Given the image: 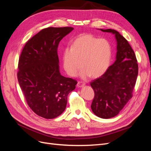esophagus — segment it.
<instances>
[{"instance_id":"1","label":"esophagus","mask_w":151,"mask_h":151,"mask_svg":"<svg viewBox=\"0 0 151 151\" xmlns=\"http://www.w3.org/2000/svg\"><path fill=\"white\" fill-rule=\"evenodd\" d=\"M85 86V84L84 83H83V82H78L77 84V88H83V87H84Z\"/></svg>"}]
</instances>
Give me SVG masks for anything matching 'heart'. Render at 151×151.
Segmentation results:
<instances>
[{
    "label": "heart",
    "mask_w": 151,
    "mask_h": 151,
    "mask_svg": "<svg viewBox=\"0 0 151 151\" xmlns=\"http://www.w3.org/2000/svg\"><path fill=\"white\" fill-rule=\"evenodd\" d=\"M112 50L110 44L104 39H98L89 34L77 37L66 47L62 55V65L67 74L75 77L81 69V76L98 77L104 74L110 65ZM82 64H81V63Z\"/></svg>",
    "instance_id": "1"
}]
</instances>
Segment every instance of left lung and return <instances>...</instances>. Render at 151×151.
<instances>
[{
    "label": "left lung",
    "instance_id": "obj_1",
    "mask_svg": "<svg viewBox=\"0 0 151 151\" xmlns=\"http://www.w3.org/2000/svg\"><path fill=\"white\" fill-rule=\"evenodd\" d=\"M111 33L116 41V60L91 86L94 91L91 109L97 116L108 119L116 116L132 98L138 76V64L134 50L118 31L99 29Z\"/></svg>",
    "mask_w": 151,
    "mask_h": 151
}]
</instances>
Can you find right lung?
Returning <instances> with one entry per match:
<instances>
[{"label": "right lung", "mask_w": 151, "mask_h": 151, "mask_svg": "<svg viewBox=\"0 0 151 151\" xmlns=\"http://www.w3.org/2000/svg\"><path fill=\"white\" fill-rule=\"evenodd\" d=\"M72 27H49L29 40L19 59L17 79L29 108L46 119L64 111L67 96L77 81L63 77L59 69L57 48Z\"/></svg>", "instance_id": "obj_1"}]
</instances>
